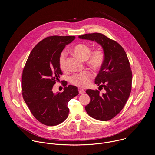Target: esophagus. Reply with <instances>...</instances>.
<instances>
[{"instance_id":"34e87169","label":"esophagus","mask_w":155,"mask_h":155,"mask_svg":"<svg viewBox=\"0 0 155 155\" xmlns=\"http://www.w3.org/2000/svg\"><path fill=\"white\" fill-rule=\"evenodd\" d=\"M79 94H84L85 92V91H84V90H83V89H79Z\"/></svg>"}]
</instances>
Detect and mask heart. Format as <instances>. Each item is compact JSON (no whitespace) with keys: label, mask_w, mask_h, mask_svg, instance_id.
Returning a JSON list of instances; mask_svg holds the SVG:
<instances>
[{"label":"heart","mask_w":155,"mask_h":155,"mask_svg":"<svg viewBox=\"0 0 155 155\" xmlns=\"http://www.w3.org/2000/svg\"><path fill=\"white\" fill-rule=\"evenodd\" d=\"M73 53L84 61H87V64L94 70H99L105 61V52L101 48H97L91 52V46L87 43H80L73 48ZM59 66L62 70H66V52L63 51L59 57ZM92 79L91 73L84 71L73 74L70 79V82L79 88H85L88 87Z\"/></svg>","instance_id":"heart-1"}]
</instances>
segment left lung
<instances>
[{
  "mask_svg": "<svg viewBox=\"0 0 155 155\" xmlns=\"http://www.w3.org/2000/svg\"><path fill=\"white\" fill-rule=\"evenodd\" d=\"M79 38L97 42L105 52L104 63L95 79L105 92L87 89L91 101L85 110L95 119L109 120L123 109L131 91L133 75L128 57L120 45L103 34L88 33Z\"/></svg>",
  "mask_w": 155,
  "mask_h": 155,
  "instance_id": "1",
  "label": "left lung"
}]
</instances>
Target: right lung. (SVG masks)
I'll use <instances>...</instances> for the list:
<instances>
[{
    "label": "right lung",
    "mask_w": 155,
    "mask_h": 155,
    "mask_svg": "<svg viewBox=\"0 0 155 155\" xmlns=\"http://www.w3.org/2000/svg\"><path fill=\"white\" fill-rule=\"evenodd\" d=\"M73 36H49L36 45L30 52L22 71L24 100L34 117L47 126L62 123L68 117V102L79 94L78 88L63 81V92L54 94L53 86L63 73L59 57Z\"/></svg>",
    "instance_id": "1"
}]
</instances>
